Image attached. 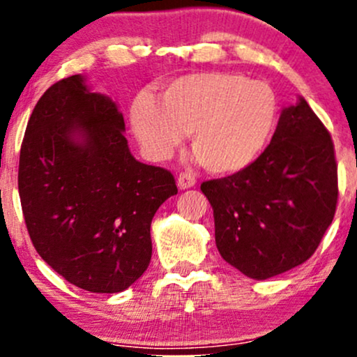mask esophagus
Returning a JSON list of instances; mask_svg holds the SVG:
<instances>
[{
    "mask_svg": "<svg viewBox=\"0 0 357 357\" xmlns=\"http://www.w3.org/2000/svg\"><path fill=\"white\" fill-rule=\"evenodd\" d=\"M196 184V178L191 173H181L178 176V186L179 190H188Z\"/></svg>",
    "mask_w": 357,
    "mask_h": 357,
    "instance_id": "1",
    "label": "esophagus"
}]
</instances>
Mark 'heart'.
<instances>
[{"label":"heart","instance_id":"obj_1","mask_svg":"<svg viewBox=\"0 0 357 357\" xmlns=\"http://www.w3.org/2000/svg\"><path fill=\"white\" fill-rule=\"evenodd\" d=\"M277 121V97L268 84L238 73H192L171 82L158 100L139 96L130 124L151 159H166L190 132L208 171L236 173L260 155Z\"/></svg>","mask_w":357,"mask_h":357}]
</instances>
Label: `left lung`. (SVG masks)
<instances>
[{
  "label": "left lung",
  "instance_id": "obj_1",
  "mask_svg": "<svg viewBox=\"0 0 357 357\" xmlns=\"http://www.w3.org/2000/svg\"><path fill=\"white\" fill-rule=\"evenodd\" d=\"M220 255L255 280L314 255L337 206L334 142L304 99L282 110L272 141L238 173L210 179Z\"/></svg>",
  "mask_w": 357,
  "mask_h": 357
}]
</instances>
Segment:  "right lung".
<instances>
[{"label":"right lung","instance_id":"add662e5","mask_svg":"<svg viewBox=\"0 0 357 357\" xmlns=\"http://www.w3.org/2000/svg\"><path fill=\"white\" fill-rule=\"evenodd\" d=\"M124 117L80 75L36 102L20 151L18 191L38 255L75 287L126 290L149 267L151 221L178 192L165 167L130 154Z\"/></svg>","mask_w":357,"mask_h":357}]
</instances>
